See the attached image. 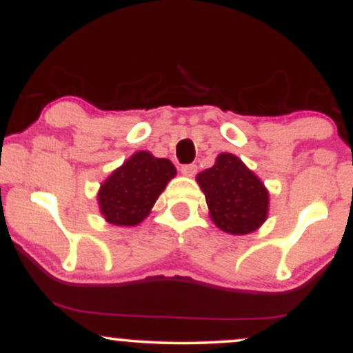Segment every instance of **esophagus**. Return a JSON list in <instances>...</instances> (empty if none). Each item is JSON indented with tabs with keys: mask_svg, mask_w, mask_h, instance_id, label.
Segmentation results:
<instances>
[{
	"mask_svg": "<svg viewBox=\"0 0 353 353\" xmlns=\"http://www.w3.org/2000/svg\"><path fill=\"white\" fill-rule=\"evenodd\" d=\"M181 172L184 174V176L192 177L194 174L197 172V165H196V164H185V165H181Z\"/></svg>",
	"mask_w": 353,
	"mask_h": 353,
	"instance_id": "34e87169",
	"label": "esophagus"
}]
</instances>
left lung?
<instances>
[{"label":"left lung","instance_id":"1","mask_svg":"<svg viewBox=\"0 0 353 353\" xmlns=\"http://www.w3.org/2000/svg\"><path fill=\"white\" fill-rule=\"evenodd\" d=\"M214 224L232 236L261 228L269 216V190L241 157L221 152L212 168L196 176Z\"/></svg>","mask_w":353,"mask_h":353}]
</instances>
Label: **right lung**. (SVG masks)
Returning a JSON list of instances; mask_svg holds the SVG:
<instances>
[{"label":"right lung","instance_id":"obj_1","mask_svg":"<svg viewBox=\"0 0 353 353\" xmlns=\"http://www.w3.org/2000/svg\"><path fill=\"white\" fill-rule=\"evenodd\" d=\"M176 168L165 157L137 151L114 169L101 184L98 204L106 222L119 228H134L151 212Z\"/></svg>","mask_w":353,"mask_h":353}]
</instances>
